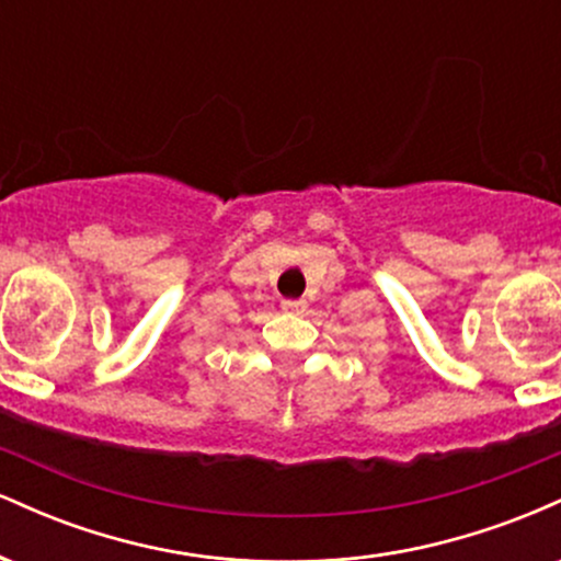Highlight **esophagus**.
<instances>
[{"label": "esophagus", "mask_w": 561, "mask_h": 561, "mask_svg": "<svg viewBox=\"0 0 561 561\" xmlns=\"http://www.w3.org/2000/svg\"><path fill=\"white\" fill-rule=\"evenodd\" d=\"M306 308H308V302L302 298L282 300V311H287V313H306Z\"/></svg>", "instance_id": "obj_1"}]
</instances>
